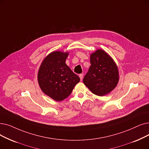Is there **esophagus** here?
<instances>
[{"label":"esophagus","mask_w":149,"mask_h":149,"mask_svg":"<svg viewBox=\"0 0 149 149\" xmlns=\"http://www.w3.org/2000/svg\"><path fill=\"white\" fill-rule=\"evenodd\" d=\"M79 77H80V80H83V74H80L79 75Z\"/></svg>","instance_id":"obj_1"}]
</instances>
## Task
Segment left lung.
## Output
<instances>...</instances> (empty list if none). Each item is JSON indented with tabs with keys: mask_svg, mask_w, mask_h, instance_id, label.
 <instances>
[{
	"mask_svg": "<svg viewBox=\"0 0 149 149\" xmlns=\"http://www.w3.org/2000/svg\"><path fill=\"white\" fill-rule=\"evenodd\" d=\"M91 66L83 83L93 94L105 95L117 86L119 75L115 61L105 51L98 49L90 55Z\"/></svg>",
	"mask_w": 149,
	"mask_h": 149,
	"instance_id": "obj_1",
	"label": "left lung"
}]
</instances>
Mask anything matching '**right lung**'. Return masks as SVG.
<instances>
[{"mask_svg": "<svg viewBox=\"0 0 149 149\" xmlns=\"http://www.w3.org/2000/svg\"><path fill=\"white\" fill-rule=\"evenodd\" d=\"M69 52L54 51L44 58L38 73L42 91L55 101H62L72 93L80 79L66 64Z\"/></svg>", "mask_w": 149, "mask_h": 149, "instance_id": "obj_1", "label": "right lung"}]
</instances>
